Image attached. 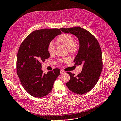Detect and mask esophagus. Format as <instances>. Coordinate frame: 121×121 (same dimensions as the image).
I'll use <instances>...</instances> for the list:
<instances>
[{"label":"esophagus","instance_id":"34e87169","mask_svg":"<svg viewBox=\"0 0 121 121\" xmlns=\"http://www.w3.org/2000/svg\"><path fill=\"white\" fill-rule=\"evenodd\" d=\"M60 73H61V74H65V72L63 70L61 69V71H60Z\"/></svg>","mask_w":121,"mask_h":121}]
</instances>
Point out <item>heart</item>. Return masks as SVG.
<instances>
[{"label": "heart", "mask_w": 121, "mask_h": 121, "mask_svg": "<svg viewBox=\"0 0 121 121\" xmlns=\"http://www.w3.org/2000/svg\"><path fill=\"white\" fill-rule=\"evenodd\" d=\"M56 41L58 44H59L67 48L68 51L70 53H74L77 51V46L75 43V40L74 38L69 34H61L57 38ZM54 51V44L52 41H51L48 45L47 51L49 54H52L53 53ZM67 60H68V58L60 59L61 62H65Z\"/></svg>", "instance_id": "b5f03b06"}]
</instances>
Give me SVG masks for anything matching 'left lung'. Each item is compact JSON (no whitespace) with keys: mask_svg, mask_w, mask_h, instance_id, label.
<instances>
[{"mask_svg":"<svg viewBox=\"0 0 121 121\" xmlns=\"http://www.w3.org/2000/svg\"><path fill=\"white\" fill-rule=\"evenodd\" d=\"M65 33L74 35L79 41V49L74 62L76 65H82L81 72L77 76L68 73L70 79L66 83L73 93L82 95L92 89L96 84L102 69V55L96 38L87 30L80 27L61 28Z\"/></svg>","mask_w":121,"mask_h":121,"instance_id":"obj_1","label":"left lung"}]
</instances>
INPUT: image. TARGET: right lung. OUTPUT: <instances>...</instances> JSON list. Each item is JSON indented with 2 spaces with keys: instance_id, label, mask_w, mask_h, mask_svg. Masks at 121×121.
I'll list each match as a JSON object with an SVG mask.
<instances>
[{
  "instance_id": "1",
  "label": "right lung",
  "mask_w": 121,
  "mask_h": 121,
  "mask_svg": "<svg viewBox=\"0 0 121 121\" xmlns=\"http://www.w3.org/2000/svg\"><path fill=\"white\" fill-rule=\"evenodd\" d=\"M62 34L60 29H43L30 33L21 43L17 54L16 70L21 83L32 96L42 97L50 93L60 70L55 69L43 73L41 63L49 58V43Z\"/></svg>"
}]
</instances>
